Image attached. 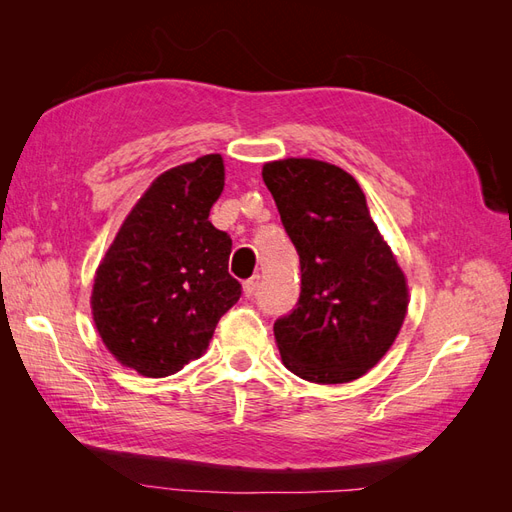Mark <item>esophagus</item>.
Instances as JSON below:
<instances>
[{
    "instance_id": "34e87169",
    "label": "esophagus",
    "mask_w": 512,
    "mask_h": 512,
    "mask_svg": "<svg viewBox=\"0 0 512 512\" xmlns=\"http://www.w3.org/2000/svg\"><path fill=\"white\" fill-rule=\"evenodd\" d=\"M258 280H260V277L254 275V277H250V280L243 282V294H245L247 299L254 297V292H256V288H258Z\"/></svg>"
}]
</instances>
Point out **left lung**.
Masks as SVG:
<instances>
[{"label":"left lung","instance_id":"8db88e82","mask_svg":"<svg viewBox=\"0 0 512 512\" xmlns=\"http://www.w3.org/2000/svg\"><path fill=\"white\" fill-rule=\"evenodd\" d=\"M301 262V292L273 324L284 365L309 382L361 378L395 342L408 309L406 277L380 237L352 175L288 158L262 168Z\"/></svg>","mask_w":512,"mask_h":512}]
</instances>
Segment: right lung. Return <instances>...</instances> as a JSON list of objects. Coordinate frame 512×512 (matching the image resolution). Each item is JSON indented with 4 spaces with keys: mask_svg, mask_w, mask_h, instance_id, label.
I'll use <instances>...</instances> for the list:
<instances>
[{
    "mask_svg": "<svg viewBox=\"0 0 512 512\" xmlns=\"http://www.w3.org/2000/svg\"><path fill=\"white\" fill-rule=\"evenodd\" d=\"M224 190L218 153L166 170L100 262L91 309L104 346L147 378L177 374L209 346L241 297L230 235L209 222Z\"/></svg>",
    "mask_w": 512,
    "mask_h": 512,
    "instance_id": "add662e5",
    "label": "right lung"
}]
</instances>
